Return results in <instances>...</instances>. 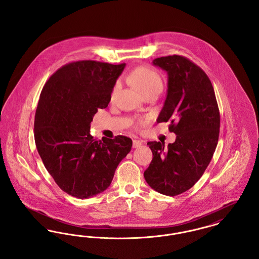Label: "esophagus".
I'll list each match as a JSON object with an SVG mask.
<instances>
[{"instance_id":"esophagus-1","label":"esophagus","mask_w":259,"mask_h":259,"mask_svg":"<svg viewBox=\"0 0 259 259\" xmlns=\"http://www.w3.org/2000/svg\"><path fill=\"white\" fill-rule=\"evenodd\" d=\"M141 145H142V141H139V140L133 141V148H139Z\"/></svg>"}]
</instances>
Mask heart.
Here are the masks:
<instances>
[{
    "label": "heart",
    "instance_id": "b5f03b06",
    "mask_svg": "<svg viewBox=\"0 0 259 259\" xmlns=\"http://www.w3.org/2000/svg\"><path fill=\"white\" fill-rule=\"evenodd\" d=\"M129 80L131 83L138 88L144 95H146L149 91L162 88V79L160 75L154 70L148 67H138L134 69L129 74ZM120 88V81H116L111 89V98L113 99L117 94ZM148 119L147 117L137 118L135 126L138 129H142L147 126Z\"/></svg>",
    "mask_w": 259,
    "mask_h": 259
}]
</instances>
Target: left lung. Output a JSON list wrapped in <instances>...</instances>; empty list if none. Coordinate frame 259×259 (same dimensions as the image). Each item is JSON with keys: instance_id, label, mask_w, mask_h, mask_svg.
Listing matches in <instances>:
<instances>
[{"instance_id": "8db88e82", "label": "left lung", "mask_w": 259, "mask_h": 259, "mask_svg": "<svg viewBox=\"0 0 259 259\" xmlns=\"http://www.w3.org/2000/svg\"><path fill=\"white\" fill-rule=\"evenodd\" d=\"M168 73V91L157 122H170L177 138L164 148L148 142L152 160L144 172L148 185L168 196L191 188L207 169L218 146L221 115L207 74L182 55L153 60Z\"/></svg>"}]
</instances>
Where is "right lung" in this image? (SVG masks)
Returning <instances> with one entry per match:
<instances>
[{
  "mask_svg": "<svg viewBox=\"0 0 259 259\" xmlns=\"http://www.w3.org/2000/svg\"><path fill=\"white\" fill-rule=\"evenodd\" d=\"M124 67L125 63L71 62L52 74L40 92L34 123L37 152L57 185L74 197L106 190L132 148L126 136L97 141L90 135L93 116L108 107Z\"/></svg>",
  "mask_w": 259,
  "mask_h": 259,
  "instance_id": "obj_1",
  "label": "right lung"
}]
</instances>
